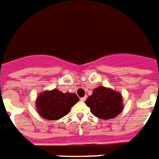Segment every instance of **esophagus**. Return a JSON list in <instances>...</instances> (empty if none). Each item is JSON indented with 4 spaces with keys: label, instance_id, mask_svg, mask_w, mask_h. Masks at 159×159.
<instances>
[{
    "label": "esophagus",
    "instance_id": "1",
    "mask_svg": "<svg viewBox=\"0 0 159 159\" xmlns=\"http://www.w3.org/2000/svg\"><path fill=\"white\" fill-rule=\"evenodd\" d=\"M86 99H87V96H85L84 97H81L80 100L81 101H85V100H86Z\"/></svg>",
    "mask_w": 159,
    "mask_h": 159
}]
</instances>
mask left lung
<instances>
[{
	"mask_svg": "<svg viewBox=\"0 0 159 159\" xmlns=\"http://www.w3.org/2000/svg\"><path fill=\"white\" fill-rule=\"evenodd\" d=\"M85 104L94 116L103 120L114 118L123 108L121 95L103 86L94 89Z\"/></svg>",
	"mask_w": 159,
	"mask_h": 159,
	"instance_id": "1",
	"label": "left lung"
}]
</instances>
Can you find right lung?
Masks as SVG:
<instances>
[{"mask_svg":"<svg viewBox=\"0 0 159 159\" xmlns=\"http://www.w3.org/2000/svg\"><path fill=\"white\" fill-rule=\"evenodd\" d=\"M79 101L75 93H63L57 89L42 93L37 98L36 105L39 113L48 120H58L66 116L71 107Z\"/></svg>","mask_w":159,"mask_h":159,"instance_id":"add662e5","label":"right lung"}]
</instances>
